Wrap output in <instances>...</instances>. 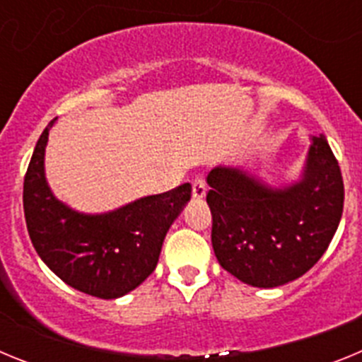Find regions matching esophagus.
<instances>
[{
  "label": "esophagus",
  "mask_w": 362,
  "mask_h": 362,
  "mask_svg": "<svg viewBox=\"0 0 362 362\" xmlns=\"http://www.w3.org/2000/svg\"><path fill=\"white\" fill-rule=\"evenodd\" d=\"M192 196L194 199H203L206 196V181L203 177H196L192 181Z\"/></svg>",
  "instance_id": "obj_1"
}]
</instances>
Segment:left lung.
<instances>
[{"instance_id":"obj_1","label":"left lung","mask_w":362,"mask_h":362,"mask_svg":"<svg viewBox=\"0 0 362 362\" xmlns=\"http://www.w3.org/2000/svg\"><path fill=\"white\" fill-rule=\"evenodd\" d=\"M206 183L217 261L257 288H276L306 274L343 216V175L322 134L312 137L303 175L288 187L272 188L232 166H216Z\"/></svg>"}]
</instances>
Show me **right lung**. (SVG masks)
Masks as SVG:
<instances>
[{
	"label": "right lung",
	"mask_w": 362,
	"mask_h": 362,
	"mask_svg": "<svg viewBox=\"0 0 362 362\" xmlns=\"http://www.w3.org/2000/svg\"><path fill=\"white\" fill-rule=\"evenodd\" d=\"M49 123L36 143L23 183V210L37 255L69 286L99 299L137 288L156 270L165 235L185 204L190 183L146 196L107 214H81L56 199L45 179Z\"/></svg>",
	"instance_id": "1"
}]
</instances>
